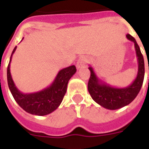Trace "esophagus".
<instances>
[{
	"instance_id": "34e87169",
	"label": "esophagus",
	"mask_w": 149,
	"mask_h": 149,
	"mask_svg": "<svg viewBox=\"0 0 149 149\" xmlns=\"http://www.w3.org/2000/svg\"><path fill=\"white\" fill-rule=\"evenodd\" d=\"M88 61V58L87 56H82V57H80L79 60L77 61V68L78 69H80L82 67L85 66V65L87 64Z\"/></svg>"
}]
</instances>
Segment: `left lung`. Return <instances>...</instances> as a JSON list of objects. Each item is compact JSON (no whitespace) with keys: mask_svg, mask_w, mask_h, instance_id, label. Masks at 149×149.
<instances>
[{"mask_svg":"<svg viewBox=\"0 0 149 149\" xmlns=\"http://www.w3.org/2000/svg\"><path fill=\"white\" fill-rule=\"evenodd\" d=\"M126 37L134 43L136 57L138 61V72L136 77L129 86L125 88H116L110 86L105 82L100 80L95 73L93 68L88 67L91 75L88 83V90L95 102L100 106L110 110H115L123 108L131 103L136 97L141 90L144 77V61L140 47L136 40L130 34ZM149 70V65H148Z\"/></svg>","mask_w":149,"mask_h":149,"instance_id":"1","label":"left lung"}]
</instances>
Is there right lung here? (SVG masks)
I'll list each match as a JSON object with an SVG mask.
<instances>
[{
    "label": "right lung",
    "instance_id": "right-lung-1",
    "mask_svg": "<svg viewBox=\"0 0 149 149\" xmlns=\"http://www.w3.org/2000/svg\"><path fill=\"white\" fill-rule=\"evenodd\" d=\"M16 49L17 46L12 52L7 68V80L9 90L16 102L25 112L36 116L48 115L60 106L66 93L68 81L77 72V68L75 65L63 68L59 71L50 86L33 93H23L15 85L10 72V62Z\"/></svg>",
    "mask_w": 149,
    "mask_h": 149
}]
</instances>
